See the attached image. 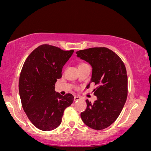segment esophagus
Here are the masks:
<instances>
[{"instance_id":"1","label":"esophagus","mask_w":151,"mask_h":151,"mask_svg":"<svg viewBox=\"0 0 151 151\" xmlns=\"http://www.w3.org/2000/svg\"><path fill=\"white\" fill-rule=\"evenodd\" d=\"M81 99V97L77 96H74V101H77V100H79Z\"/></svg>"}]
</instances>
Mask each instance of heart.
Returning <instances> with one entry per match:
<instances>
[{
    "instance_id": "heart-1",
    "label": "heart",
    "mask_w": 151,
    "mask_h": 151,
    "mask_svg": "<svg viewBox=\"0 0 151 151\" xmlns=\"http://www.w3.org/2000/svg\"><path fill=\"white\" fill-rule=\"evenodd\" d=\"M86 65H88V64H87L86 63H85V62H81L79 64V67H84V66H86Z\"/></svg>"
}]
</instances>
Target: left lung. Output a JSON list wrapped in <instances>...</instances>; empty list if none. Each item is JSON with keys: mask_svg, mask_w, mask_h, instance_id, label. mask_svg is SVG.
Segmentation results:
<instances>
[{"mask_svg": "<svg viewBox=\"0 0 151 151\" xmlns=\"http://www.w3.org/2000/svg\"><path fill=\"white\" fill-rule=\"evenodd\" d=\"M76 53L92 66L90 83L97 86L94 94L98 99L93 104L86 100L87 108L81 113L82 120L93 129H104L117 119L126 102L128 79L125 64L117 54L106 47L81 50Z\"/></svg>", "mask_w": 151, "mask_h": 151, "instance_id": "left-lung-1", "label": "left lung"}]
</instances>
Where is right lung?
<instances>
[{
    "label": "right lung",
    "mask_w": 151,
    "mask_h": 151,
    "mask_svg": "<svg viewBox=\"0 0 151 151\" xmlns=\"http://www.w3.org/2000/svg\"><path fill=\"white\" fill-rule=\"evenodd\" d=\"M74 52L42 45L22 66L19 79L22 106L30 122L41 130L50 131L60 125L65 109L74 101L72 94L62 96L55 91L62 68Z\"/></svg>",
    "instance_id": "obj_1"
}]
</instances>
